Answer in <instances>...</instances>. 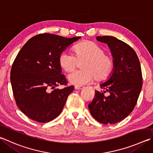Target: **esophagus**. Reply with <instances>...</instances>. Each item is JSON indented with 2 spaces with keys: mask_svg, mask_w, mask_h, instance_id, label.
Masks as SVG:
<instances>
[{
  "mask_svg": "<svg viewBox=\"0 0 153 153\" xmlns=\"http://www.w3.org/2000/svg\"><path fill=\"white\" fill-rule=\"evenodd\" d=\"M83 88H84L83 86H77V85L75 86V89H76V90H82Z\"/></svg>",
  "mask_w": 153,
  "mask_h": 153,
  "instance_id": "obj_1",
  "label": "esophagus"
}]
</instances>
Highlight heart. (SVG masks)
Instances as JSON below:
<instances>
[{
  "label": "heart",
  "instance_id": "b5f03b06",
  "mask_svg": "<svg viewBox=\"0 0 153 153\" xmlns=\"http://www.w3.org/2000/svg\"><path fill=\"white\" fill-rule=\"evenodd\" d=\"M74 55L68 50L61 53L59 64L65 71L76 68L78 62L84 61L81 65L83 69L74 70L69 74L68 78L71 84L82 85L92 81L94 77L102 80L109 76L114 68L113 59L105 55L104 50L92 41H85L74 48Z\"/></svg>",
  "mask_w": 153,
  "mask_h": 153
}]
</instances>
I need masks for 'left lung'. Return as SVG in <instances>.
<instances>
[{
	"mask_svg": "<svg viewBox=\"0 0 153 153\" xmlns=\"http://www.w3.org/2000/svg\"><path fill=\"white\" fill-rule=\"evenodd\" d=\"M110 48L114 61L112 74L100 84L105 91L96 90L88 105L91 116L99 123L112 124L123 120L134 109L143 85L140 63L131 47L112 36L96 37ZM109 96L105 97V91Z\"/></svg>",
	"mask_w": 153,
	"mask_h": 153,
	"instance_id": "obj_1",
	"label": "left lung"
}]
</instances>
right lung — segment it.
Instances as JSON below:
<instances>
[{
  "label": "right lung",
  "instance_id": "obj_1",
  "mask_svg": "<svg viewBox=\"0 0 153 153\" xmlns=\"http://www.w3.org/2000/svg\"><path fill=\"white\" fill-rule=\"evenodd\" d=\"M80 38L43 33L30 38L16 55L10 71L13 95L19 109L31 120L48 123L62 112L74 86L55 89L68 83L59 56Z\"/></svg>",
  "mask_w": 153,
  "mask_h": 153
}]
</instances>
